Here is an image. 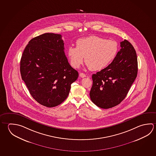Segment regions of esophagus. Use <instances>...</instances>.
I'll return each mask as SVG.
<instances>
[{
  "label": "esophagus",
  "instance_id": "1",
  "mask_svg": "<svg viewBox=\"0 0 156 156\" xmlns=\"http://www.w3.org/2000/svg\"><path fill=\"white\" fill-rule=\"evenodd\" d=\"M79 76L81 77V78H84V77H86V75L84 73H79Z\"/></svg>",
  "mask_w": 156,
  "mask_h": 156
}]
</instances>
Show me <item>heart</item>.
I'll use <instances>...</instances> for the list:
<instances>
[{
	"mask_svg": "<svg viewBox=\"0 0 156 156\" xmlns=\"http://www.w3.org/2000/svg\"><path fill=\"white\" fill-rule=\"evenodd\" d=\"M76 45L67 49L71 65L74 69L79 68L85 57V62L92 71L101 70L108 66L115 60L119 50L117 41L96 36L79 39Z\"/></svg>",
	"mask_w": 156,
	"mask_h": 156,
	"instance_id": "b5f03b06",
	"label": "heart"
}]
</instances>
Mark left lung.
I'll return each mask as SVG.
<instances>
[{
	"label": "left lung",
	"instance_id": "obj_1",
	"mask_svg": "<svg viewBox=\"0 0 156 156\" xmlns=\"http://www.w3.org/2000/svg\"><path fill=\"white\" fill-rule=\"evenodd\" d=\"M120 47L115 60L105 69L92 76L90 98L101 108L108 109L120 104L137 77L135 50L126 39L120 42Z\"/></svg>",
	"mask_w": 156,
	"mask_h": 156
}]
</instances>
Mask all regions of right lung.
Listing matches in <instances>:
<instances>
[{
  "label": "right lung",
  "instance_id": "1",
  "mask_svg": "<svg viewBox=\"0 0 156 156\" xmlns=\"http://www.w3.org/2000/svg\"><path fill=\"white\" fill-rule=\"evenodd\" d=\"M64 49L61 34L44 33L28 42L21 58L22 80L34 99L47 107L63 102L78 77Z\"/></svg>",
  "mask_w": 156,
  "mask_h": 156
}]
</instances>
